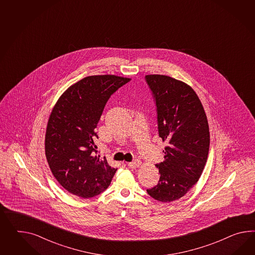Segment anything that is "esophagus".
Segmentation results:
<instances>
[{"label":"esophagus","instance_id":"34e87169","mask_svg":"<svg viewBox=\"0 0 255 255\" xmlns=\"http://www.w3.org/2000/svg\"><path fill=\"white\" fill-rule=\"evenodd\" d=\"M141 164H142V162L138 160V159H135L134 161L129 162L128 166H129V168H139L141 166Z\"/></svg>","mask_w":255,"mask_h":255}]
</instances>
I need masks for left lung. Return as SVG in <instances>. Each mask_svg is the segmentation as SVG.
<instances>
[{
  "label": "left lung",
  "mask_w": 255,
  "mask_h": 255,
  "mask_svg": "<svg viewBox=\"0 0 255 255\" xmlns=\"http://www.w3.org/2000/svg\"><path fill=\"white\" fill-rule=\"evenodd\" d=\"M154 95L164 161L155 165L158 183L146 190L152 198L169 203L181 198L198 181L207 160L210 132L197 94L184 82L168 75H145Z\"/></svg>",
  "instance_id": "left-lung-1"
}]
</instances>
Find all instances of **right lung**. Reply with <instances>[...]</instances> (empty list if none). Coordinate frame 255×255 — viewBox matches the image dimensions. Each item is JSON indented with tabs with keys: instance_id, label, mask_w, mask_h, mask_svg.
Segmentation results:
<instances>
[{
	"instance_id": "right-lung-1",
	"label": "right lung",
	"mask_w": 255,
	"mask_h": 255,
	"mask_svg": "<svg viewBox=\"0 0 255 255\" xmlns=\"http://www.w3.org/2000/svg\"><path fill=\"white\" fill-rule=\"evenodd\" d=\"M118 75H90L69 87L48 121L45 155L51 172L69 193L91 198L110 186L117 168L97 155L96 128L108 100L130 81Z\"/></svg>"
}]
</instances>
